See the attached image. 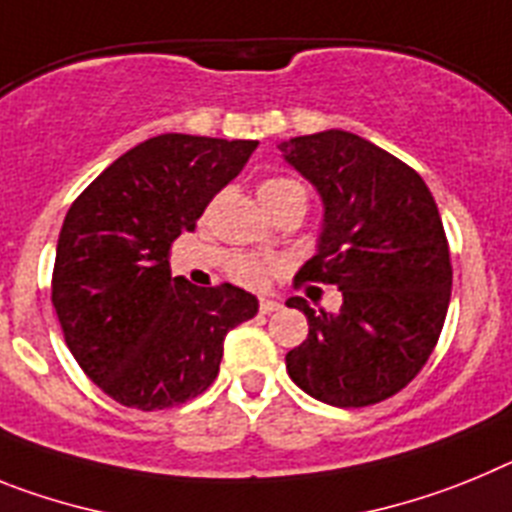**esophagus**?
Returning a JSON list of instances; mask_svg holds the SVG:
<instances>
[{
    "label": "esophagus",
    "instance_id": "1",
    "mask_svg": "<svg viewBox=\"0 0 512 512\" xmlns=\"http://www.w3.org/2000/svg\"><path fill=\"white\" fill-rule=\"evenodd\" d=\"M281 309V304L273 299H260V314H273V311Z\"/></svg>",
    "mask_w": 512,
    "mask_h": 512
}]
</instances>
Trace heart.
Here are the masks:
<instances>
[{"label":"heart","mask_w":512,"mask_h":512,"mask_svg":"<svg viewBox=\"0 0 512 512\" xmlns=\"http://www.w3.org/2000/svg\"><path fill=\"white\" fill-rule=\"evenodd\" d=\"M293 195H306L304 188L299 182L291 180V177H268L262 180L260 185V201L265 203V208H273L275 203L286 201V198H293ZM275 270V262L262 260V257L255 255H244V252H237V255L229 257V273L231 278H237L244 286H262L268 281Z\"/></svg>","instance_id":"1"}]
</instances>
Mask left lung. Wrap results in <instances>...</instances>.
Instances as JSON below:
<instances>
[{"instance_id": "1", "label": "left lung", "mask_w": 512, "mask_h": 512, "mask_svg": "<svg viewBox=\"0 0 512 512\" xmlns=\"http://www.w3.org/2000/svg\"><path fill=\"white\" fill-rule=\"evenodd\" d=\"M324 206L317 255L296 283H332L337 311L306 314L309 335L288 350L286 371L332 407L384 402L415 379L441 337L451 301V255L428 185L402 159L348 131L278 144Z\"/></svg>"}]
</instances>
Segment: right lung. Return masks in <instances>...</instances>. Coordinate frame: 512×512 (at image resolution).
Wrapping results in <instances>:
<instances>
[{
	"instance_id": "add662e5",
	"label": "right lung",
	"mask_w": 512,
	"mask_h": 512,
	"mask_svg": "<svg viewBox=\"0 0 512 512\" xmlns=\"http://www.w3.org/2000/svg\"><path fill=\"white\" fill-rule=\"evenodd\" d=\"M257 141L162 133L115 159L71 203L51 301L82 371L115 402L164 410L219 376L226 332L257 299L172 278L170 247L242 172Z\"/></svg>"
}]
</instances>
